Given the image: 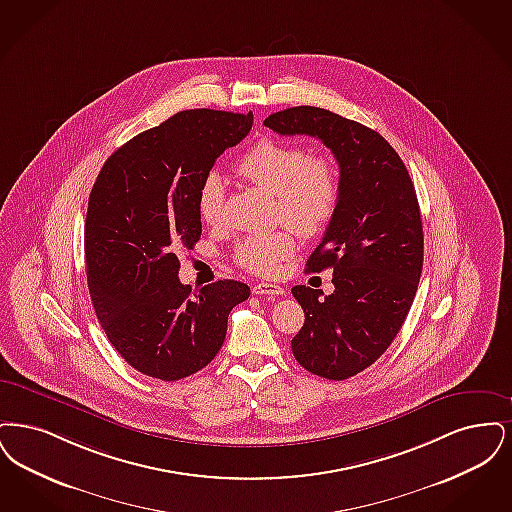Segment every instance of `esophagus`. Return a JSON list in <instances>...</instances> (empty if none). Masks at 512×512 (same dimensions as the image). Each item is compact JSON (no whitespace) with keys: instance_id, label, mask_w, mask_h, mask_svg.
I'll use <instances>...</instances> for the list:
<instances>
[{"instance_id":"34e87169","label":"esophagus","mask_w":512,"mask_h":512,"mask_svg":"<svg viewBox=\"0 0 512 512\" xmlns=\"http://www.w3.org/2000/svg\"><path fill=\"white\" fill-rule=\"evenodd\" d=\"M283 292H285L283 287L273 285V283H258V285H254V287H252V294H258V296H266V294L279 296V294H283Z\"/></svg>"}]
</instances>
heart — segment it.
<instances>
[{
    "instance_id": "b5f03b06",
    "label": "heart",
    "mask_w": 512,
    "mask_h": 512,
    "mask_svg": "<svg viewBox=\"0 0 512 512\" xmlns=\"http://www.w3.org/2000/svg\"><path fill=\"white\" fill-rule=\"evenodd\" d=\"M246 181L275 195L277 216L302 235H313L333 218L340 199V178L333 160L310 155L304 147L262 139L237 162ZM225 185L218 174L202 181L199 216L210 227L222 223ZM294 252L289 227L250 233L235 248V262L256 275H273Z\"/></svg>"
}]
</instances>
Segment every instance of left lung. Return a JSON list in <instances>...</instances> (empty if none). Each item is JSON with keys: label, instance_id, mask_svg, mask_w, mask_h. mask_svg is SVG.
<instances>
[{"label": "left lung", "instance_id": "1", "mask_svg": "<svg viewBox=\"0 0 512 512\" xmlns=\"http://www.w3.org/2000/svg\"><path fill=\"white\" fill-rule=\"evenodd\" d=\"M264 124L281 135H312L338 162L340 199L306 264L313 273L333 269L334 292L292 287L306 319L290 346L317 377H354L388 350L419 287L424 239L415 185L382 135L340 114L292 107Z\"/></svg>", "mask_w": 512, "mask_h": 512}]
</instances>
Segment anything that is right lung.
I'll return each instance as SVG.
<instances>
[{
	"label": "right lung",
	"mask_w": 512,
	"mask_h": 512,
	"mask_svg": "<svg viewBox=\"0 0 512 512\" xmlns=\"http://www.w3.org/2000/svg\"><path fill=\"white\" fill-rule=\"evenodd\" d=\"M252 120L178 112L114 151L93 183L84 233L91 304L116 352L147 377L170 382L206 367L229 313L250 296L233 279L195 292L181 285L178 252L200 239L202 181Z\"/></svg>",
	"instance_id": "add662e5"
}]
</instances>
